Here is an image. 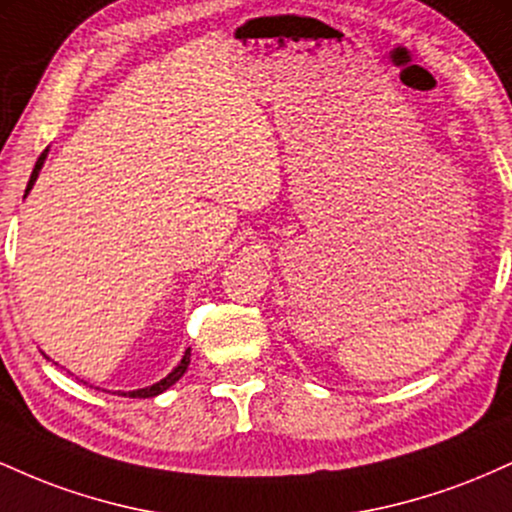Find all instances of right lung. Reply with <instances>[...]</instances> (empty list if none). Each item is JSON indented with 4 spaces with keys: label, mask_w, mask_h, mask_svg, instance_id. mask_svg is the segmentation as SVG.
I'll return each mask as SVG.
<instances>
[{
    "label": "right lung",
    "mask_w": 512,
    "mask_h": 512,
    "mask_svg": "<svg viewBox=\"0 0 512 512\" xmlns=\"http://www.w3.org/2000/svg\"><path fill=\"white\" fill-rule=\"evenodd\" d=\"M45 154H48V151H43V154H40L38 161H35V168H33V173H31V180H28V187H26V195H28V190H31V187H33L35 178H38L40 168H43ZM187 366H190V349L185 351V356H182V361H180L178 366H175L173 370H170V373L166 375V378L161 380V383H156V385H151V387H144V390L122 392V395H129V397H134V399H146V397H156V395H161V392H166L170 385H173V383H178V380L182 378V373H185V370H187Z\"/></svg>",
    "instance_id": "1"
}]
</instances>
